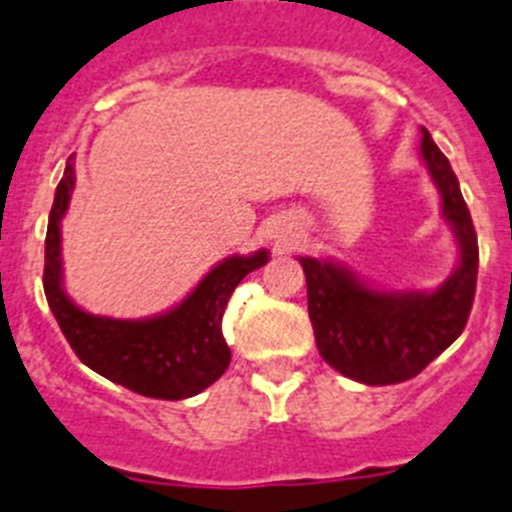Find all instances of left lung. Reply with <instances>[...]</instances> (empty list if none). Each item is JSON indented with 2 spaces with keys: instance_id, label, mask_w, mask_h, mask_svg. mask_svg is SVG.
Returning a JSON list of instances; mask_svg holds the SVG:
<instances>
[{
  "instance_id": "1",
  "label": "left lung",
  "mask_w": 512,
  "mask_h": 512,
  "mask_svg": "<svg viewBox=\"0 0 512 512\" xmlns=\"http://www.w3.org/2000/svg\"><path fill=\"white\" fill-rule=\"evenodd\" d=\"M422 162L441 193L443 219L459 242V265L435 291H379L332 260L299 257L319 355L348 379L399 384L464 332L477 291L479 247L451 164L422 128Z\"/></svg>"
}]
</instances>
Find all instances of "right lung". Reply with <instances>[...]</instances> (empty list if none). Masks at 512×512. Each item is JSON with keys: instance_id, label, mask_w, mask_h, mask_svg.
<instances>
[{"instance_id": "add662e5", "label": "right lung", "mask_w": 512, "mask_h": 512, "mask_svg": "<svg viewBox=\"0 0 512 512\" xmlns=\"http://www.w3.org/2000/svg\"><path fill=\"white\" fill-rule=\"evenodd\" d=\"M74 190V159L66 162L46 234L43 291L48 306L84 366L151 399H188L229 368L231 350L221 332V317L244 275L262 268L268 252L234 255L219 262L188 299L151 319L97 317L79 309L61 283V219Z\"/></svg>"}]
</instances>
